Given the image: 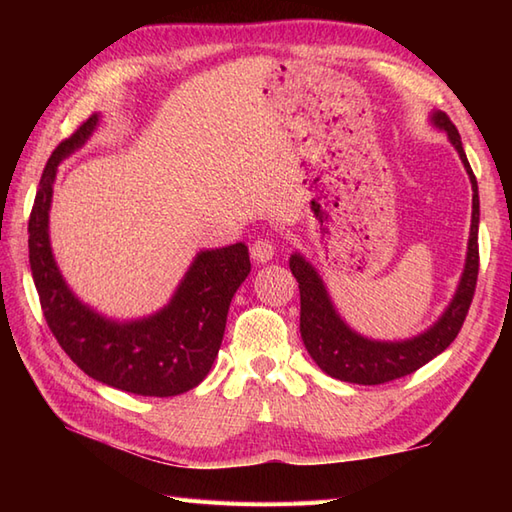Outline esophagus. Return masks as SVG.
I'll return each instance as SVG.
<instances>
[{"instance_id":"34e87169","label":"esophagus","mask_w":512,"mask_h":512,"mask_svg":"<svg viewBox=\"0 0 512 512\" xmlns=\"http://www.w3.org/2000/svg\"><path fill=\"white\" fill-rule=\"evenodd\" d=\"M250 257H253L257 264H266V262H270V259L275 257V244L270 242V239L257 237L255 242L250 244Z\"/></svg>"}]
</instances>
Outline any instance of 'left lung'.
<instances>
[{
  "mask_svg": "<svg viewBox=\"0 0 512 512\" xmlns=\"http://www.w3.org/2000/svg\"><path fill=\"white\" fill-rule=\"evenodd\" d=\"M431 125L447 134L449 143L458 151L462 165L469 173L473 189V213H471V233L466 244L464 270L455 288V295L449 306L433 321L427 330L400 341H378L358 334L343 321L339 310L334 308L330 292L323 284V277L301 253L290 255V270L299 281L301 295V339L306 345L312 361L317 363L325 374L339 378L343 383L356 385H383L389 380L413 374L431 358L442 354L458 336L466 312L471 308L477 270H480V250H477V231H480V193H477V180L473 169L466 160L464 147L458 129L449 121L444 112H431Z\"/></svg>",
  "mask_w": 512,
  "mask_h": 512,
  "instance_id": "8db88e82",
  "label": "left lung"
}]
</instances>
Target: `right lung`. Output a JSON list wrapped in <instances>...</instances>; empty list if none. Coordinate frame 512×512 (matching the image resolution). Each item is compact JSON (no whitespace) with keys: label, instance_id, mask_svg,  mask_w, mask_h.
I'll return each mask as SVG.
<instances>
[{"label":"right lung","instance_id":"add662e5","mask_svg":"<svg viewBox=\"0 0 512 512\" xmlns=\"http://www.w3.org/2000/svg\"><path fill=\"white\" fill-rule=\"evenodd\" d=\"M94 114L52 151L28 222V257L43 317L63 352L103 385L138 396H178L198 387L220 352L231 299L250 273L248 246L193 257L167 306L143 319H110L74 295L50 246V204L61 160L88 143Z\"/></svg>","mask_w":512,"mask_h":512}]
</instances>
